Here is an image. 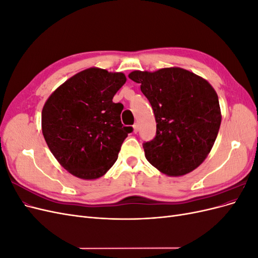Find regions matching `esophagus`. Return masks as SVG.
Segmentation results:
<instances>
[{
	"label": "esophagus",
	"mask_w": 258,
	"mask_h": 258,
	"mask_svg": "<svg viewBox=\"0 0 258 258\" xmlns=\"http://www.w3.org/2000/svg\"><path fill=\"white\" fill-rule=\"evenodd\" d=\"M134 131H135V134H138V131H139V124H138L137 122L134 124Z\"/></svg>",
	"instance_id": "34e87169"
}]
</instances>
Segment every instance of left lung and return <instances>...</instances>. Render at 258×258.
<instances>
[{
	"mask_svg": "<svg viewBox=\"0 0 258 258\" xmlns=\"http://www.w3.org/2000/svg\"><path fill=\"white\" fill-rule=\"evenodd\" d=\"M156 119V136L143 143L152 166L169 176L191 172L212 148L222 116L215 90L206 80L181 68L134 71Z\"/></svg>",
	"mask_w": 258,
	"mask_h": 258,
	"instance_id": "8db88e82",
	"label": "left lung"
}]
</instances>
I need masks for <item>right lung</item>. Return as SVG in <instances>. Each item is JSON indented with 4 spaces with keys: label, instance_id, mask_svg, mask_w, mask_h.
<instances>
[{
    "label": "right lung",
    "instance_id": "add662e5",
    "mask_svg": "<svg viewBox=\"0 0 258 258\" xmlns=\"http://www.w3.org/2000/svg\"><path fill=\"white\" fill-rule=\"evenodd\" d=\"M126 81L122 73L90 68L62 84L46 101L43 136L70 173L98 178L117 160L123 140L134 130L121 123L123 105L113 102Z\"/></svg>",
    "mask_w": 258,
    "mask_h": 258
}]
</instances>
